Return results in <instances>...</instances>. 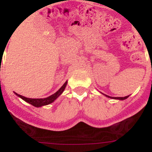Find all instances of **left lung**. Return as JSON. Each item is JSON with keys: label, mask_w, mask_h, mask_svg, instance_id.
<instances>
[{"label": "left lung", "mask_w": 152, "mask_h": 152, "mask_svg": "<svg viewBox=\"0 0 152 152\" xmlns=\"http://www.w3.org/2000/svg\"><path fill=\"white\" fill-rule=\"evenodd\" d=\"M105 96H106V97L110 98V99H118V100H125L126 99L129 95H128V96H125V97H111V96H109V95H105V94H103Z\"/></svg>", "instance_id": "1"}]
</instances>
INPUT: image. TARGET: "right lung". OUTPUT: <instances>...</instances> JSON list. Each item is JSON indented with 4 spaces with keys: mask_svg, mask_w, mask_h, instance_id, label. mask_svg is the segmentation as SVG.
Segmentation results:
<instances>
[{
    "mask_svg": "<svg viewBox=\"0 0 152 152\" xmlns=\"http://www.w3.org/2000/svg\"><path fill=\"white\" fill-rule=\"evenodd\" d=\"M67 83H68V81H66L65 83L61 86V88H60L59 90L57 91V92H55L53 95H50V96H49L47 98H44V99H30V98H27L24 97V96H23V95H20L17 93H15V95H17L18 97L21 98L23 100H24L25 102H27V103H30L32 106H35V107H41V106H46V105H49V104L52 103L55 100L57 99V98L59 97L60 95H61L63 91L65 89V87L67 85Z\"/></svg>",
    "mask_w": 152,
    "mask_h": 152,
    "instance_id": "1",
    "label": "right lung"
}]
</instances>
